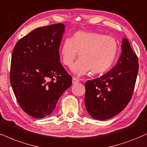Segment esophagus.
I'll list each match as a JSON object with an SVG mask.
<instances>
[{
  "instance_id": "obj_1",
  "label": "esophagus",
  "mask_w": 147,
  "mask_h": 147,
  "mask_svg": "<svg viewBox=\"0 0 147 147\" xmlns=\"http://www.w3.org/2000/svg\"><path fill=\"white\" fill-rule=\"evenodd\" d=\"M78 82H79V79L76 78V77H73V78H72V84H76V83Z\"/></svg>"
}]
</instances>
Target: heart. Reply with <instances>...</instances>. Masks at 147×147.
<instances>
[{
	"instance_id": "heart-1",
	"label": "heart",
	"mask_w": 147,
	"mask_h": 147,
	"mask_svg": "<svg viewBox=\"0 0 147 147\" xmlns=\"http://www.w3.org/2000/svg\"><path fill=\"white\" fill-rule=\"evenodd\" d=\"M119 45L114 38L94 31H78L70 40L66 39L60 50L61 61L65 66L73 67V72L81 76L91 70L98 75L112 67L117 57Z\"/></svg>"
}]
</instances>
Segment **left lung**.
<instances>
[{
    "instance_id": "obj_1",
    "label": "left lung",
    "mask_w": 147,
    "mask_h": 147,
    "mask_svg": "<svg viewBox=\"0 0 147 147\" xmlns=\"http://www.w3.org/2000/svg\"><path fill=\"white\" fill-rule=\"evenodd\" d=\"M117 64L99 78L85 84V105L93 118L109 119L119 114L130 101L138 72V59L129 42L123 39Z\"/></svg>"
}]
</instances>
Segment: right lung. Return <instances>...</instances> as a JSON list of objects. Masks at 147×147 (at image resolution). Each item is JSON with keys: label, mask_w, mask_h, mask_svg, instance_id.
I'll return each instance as SVG.
<instances>
[{"label": "right lung", "mask_w": 147, "mask_h": 147, "mask_svg": "<svg viewBox=\"0 0 147 147\" xmlns=\"http://www.w3.org/2000/svg\"><path fill=\"white\" fill-rule=\"evenodd\" d=\"M65 26H42L19 40L13 48L10 83L19 105L35 118L49 116L72 77L60 63L59 48Z\"/></svg>", "instance_id": "add662e5"}]
</instances>
